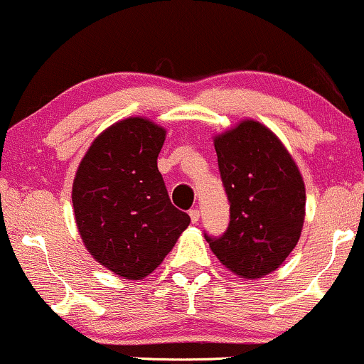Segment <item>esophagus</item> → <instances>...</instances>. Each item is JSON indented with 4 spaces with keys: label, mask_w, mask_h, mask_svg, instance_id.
Here are the masks:
<instances>
[{
    "label": "esophagus",
    "mask_w": 364,
    "mask_h": 364,
    "mask_svg": "<svg viewBox=\"0 0 364 364\" xmlns=\"http://www.w3.org/2000/svg\"><path fill=\"white\" fill-rule=\"evenodd\" d=\"M190 219H191V223H193V224L198 223V219H200V210H198V208H191V210H190Z\"/></svg>",
    "instance_id": "esophagus-1"
}]
</instances>
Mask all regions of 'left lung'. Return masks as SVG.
Listing matches in <instances>:
<instances>
[{
  "label": "left lung",
  "mask_w": 364,
  "mask_h": 364,
  "mask_svg": "<svg viewBox=\"0 0 364 364\" xmlns=\"http://www.w3.org/2000/svg\"><path fill=\"white\" fill-rule=\"evenodd\" d=\"M214 147L231 220L223 236L205 240L225 269L260 279L298 245L306 205L303 176L277 135L255 119L215 135Z\"/></svg>",
  "instance_id": "obj_1"
}]
</instances>
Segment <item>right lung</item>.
Segmentation results:
<instances>
[{"label":"right lung","instance_id":"obj_1","mask_svg":"<svg viewBox=\"0 0 364 364\" xmlns=\"http://www.w3.org/2000/svg\"><path fill=\"white\" fill-rule=\"evenodd\" d=\"M164 140L154 121L121 119L95 136L73 179L75 223L87 252L128 281L152 274L190 224L157 169Z\"/></svg>","mask_w":364,"mask_h":364}]
</instances>
